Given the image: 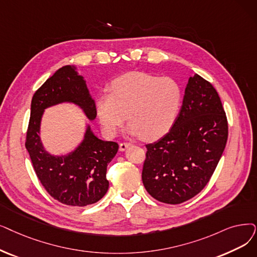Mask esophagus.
Returning <instances> with one entry per match:
<instances>
[{
  "label": "esophagus",
  "instance_id": "34e87169",
  "mask_svg": "<svg viewBox=\"0 0 257 257\" xmlns=\"http://www.w3.org/2000/svg\"><path fill=\"white\" fill-rule=\"evenodd\" d=\"M131 146H132L131 143H120L119 144V151H125Z\"/></svg>",
  "mask_w": 257,
  "mask_h": 257
}]
</instances>
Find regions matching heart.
I'll list each match as a JSON object with an SVG mask.
<instances>
[{
  "label": "heart",
  "instance_id": "heart-1",
  "mask_svg": "<svg viewBox=\"0 0 257 257\" xmlns=\"http://www.w3.org/2000/svg\"><path fill=\"white\" fill-rule=\"evenodd\" d=\"M182 102L183 89L172 77L131 72L114 80L95 108L108 137H115L128 116L130 135L154 140L171 129Z\"/></svg>",
  "mask_w": 257,
  "mask_h": 257
}]
</instances>
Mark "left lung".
Returning <instances> with one entry per match:
<instances>
[{
    "mask_svg": "<svg viewBox=\"0 0 257 257\" xmlns=\"http://www.w3.org/2000/svg\"><path fill=\"white\" fill-rule=\"evenodd\" d=\"M228 140L217 91L198 74L189 77L183 105L169 132L146 145L142 180L159 202L177 205L203 190Z\"/></svg>",
    "mask_w": 257,
    "mask_h": 257,
    "instance_id": "1",
    "label": "left lung"
}]
</instances>
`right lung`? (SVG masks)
Instances as JSON below:
<instances>
[{
    "label": "right lung",
    "mask_w": 257,
    "mask_h": 257,
    "mask_svg": "<svg viewBox=\"0 0 257 257\" xmlns=\"http://www.w3.org/2000/svg\"><path fill=\"white\" fill-rule=\"evenodd\" d=\"M64 103L80 107L89 120L96 117L86 81L73 65L55 71L33 94L25 146L46 191L62 204L85 207L98 202L108 191L107 166L118 145L98 139L87 124L83 140L72 151L62 155L47 151L40 137L43 115L47 108Z\"/></svg>",
    "instance_id": "1"
}]
</instances>
